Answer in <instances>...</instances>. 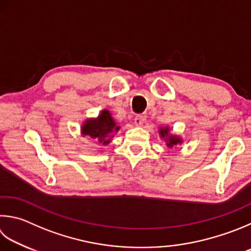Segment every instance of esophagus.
I'll return each instance as SVG.
<instances>
[{
	"mask_svg": "<svg viewBox=\"0 0 251 251\" xmlns=\"http://www.w3.org/2000/svg\"><path fill=\"white\" fill-rule=\"evenodd\" d=\"M145 116H143V115H138V116H136L135 117V125L136 126H141L145 123Z\"/></svg>",
	"mask_w": 251,
	"mask_h": 251,
	"instance_id": "esophagus-1",
	"label": "esophagus"
}]
</instances>
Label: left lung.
Listing matches in <instances>:
<instances>
[{
	"mask_svg": "<svg viewBox=\"0 0 251 251\" xmlns=\"http://www.w3.org/2000/svg\"><path fill=\"white\" fill-rule=\"evenodd\" d=\"M159 137H160L168 148H173L177 145H182L184 143L183 138L181 137L180 135L171 133L170 126H160L158 129Z\"/></svg>",
	"mask_w": 251,
	"mask_h": 251,
	"instance_id": "left-lung-1",
	"label": "left lung"
}]
</instances>
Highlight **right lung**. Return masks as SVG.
<instances>
[{
  "mask_svg": "<svg viewBox=\"0 0 251 251\" xmlns=\"http://www.w3.org/2000/svg\"><path fill=\"white\" fill-rule=\"evenodd\" d=\"M121 129V126L112 116V113L103 108L97 117H90L82 123L81 135L82 137L88 136L91 139L98 140L103 146L108 145L113 137Z\"/></svg>",
  "mask_w": 251,
  "mask_h": 251,
  "instance_id": "right-lung-1",
  "label": "right lung"
}]
</instances>
